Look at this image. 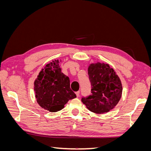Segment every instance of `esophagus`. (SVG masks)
Wrapping results in <instances>:
<instances>
[{
    "mask_svg": "<svg viewBox=\"0 0 151 151\" xmlns=\"http://www.w3.org/2000/svg\"><path fill=\"white\" fill-rule=\"evenodd\" d=\"M79 93H80L79 91H77V92H76V96L77 97H79Z\"/></svg>",
    "mask_w": 151,
    "mask_h": 151,
    "instance_id": "1",
    "label": "esophagus"
}]
</instances>
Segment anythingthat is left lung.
I'll return each mask as SVG.
<instances>
[{"instance_id": "8db88e82", "label": "left lung", "mask_w": 151, "mask_h": 151, "mask_svg": "<svg viewBox=\"0 0 151 151\" xmlns=\"http://www.w3.org/2000/svg\"><path fill=\"white\" fill-rule=\"evenodd\" d=\"M91 94L81 99L91 111L104 113L109 111L119 102L122 94L120 77L113 68L104 63H93L88 67Z\"/></svg>"}]
</instances>
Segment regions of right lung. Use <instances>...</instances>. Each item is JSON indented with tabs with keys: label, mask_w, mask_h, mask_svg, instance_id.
Wrapping results in <instances>:
<instances>
[{
	"label": "right lung",
	"mask_w": 151,
	"mask_h": 151,
	"mask_svg": "<svg viewBox=\"0 0 151 151\" xmlns=\"http://www.w3.org/2000/svg\"><path fill=\"white\" fill-rule=\"evenodd\" d=\"M54 60L42 68L34 82L35 97L38 104L50 112H57L76 98L70 88V80L61 72L59 63Z\"/></svg>",
	"instance_id": "add662e5"
}]
</instances>
